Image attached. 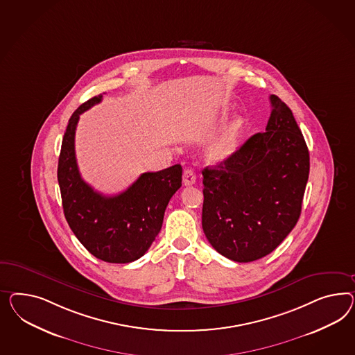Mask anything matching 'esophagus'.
<instances>
[{"label":"esophagus","instance_id":"esophagus-1","mask_svg":"<svg viewBox=\"0 0 355 355\" xmlns=\"http://www.w3.org/2000/svg\"><path fill=\"white\" fill-rule=\"evenodd\" d=\"M196 182V174L192 169H186L183 172V184L184 186H191Z\"/></svg>","mask_w":355,"mask_h":355}]
</instances>
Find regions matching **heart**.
<instances>
[{"mask_svg": "<svg viewBox=\"0 0 355 355\" xmlns=\"http://www.w3.org/2000/svg\"><path fill=\"white\" fill-rule=\"evenodd\" d=\"M244 121L240 116L234 117L205 147V156L211 163H223L235 153L239 144Z\"/></svg>", "mask_w": 355, "mask_h": 355, "instance_id": "obj_1", "label": "heart"}]
</instances>
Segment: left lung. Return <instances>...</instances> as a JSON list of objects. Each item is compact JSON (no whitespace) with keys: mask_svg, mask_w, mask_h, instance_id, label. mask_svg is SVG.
<instances>
[{"mask_svg":"<svg viewBox=\"0 0 355 355\" xmlns=\"http://www.w3.org/2000/svg\"><path fill=\"white\" fill-rule=\"evenodd\" d=\"M266 132L252 135L226 162L202 171V230L235 262L262 259L296 226L310 157L292 111L270 96Z\"/></svg>","mask_w":355,"mask_h":355,"instance_id":"obj_1","label":"left lung"}]
</instances>
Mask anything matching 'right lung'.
<instances>
[{"mask_svg":"<svg viewBox=\"0 0 355 355\" xmlns=\"http://www.w3.org/2000/svg\"><path fill=\"white\" fill-rule=\"evenodd\" d=\"M102 101V94L80 105L68 121L58 162L63 211L77 239L96 259L128 263L142 257L162 230L164 213L182 186V166L147 172L125 191L105 196L81 177L75 153L80 115Z\"/></svg>","mask_w":355,"mask_h":355,"instance_id":"1","label":"right lung"}]
</instances>
